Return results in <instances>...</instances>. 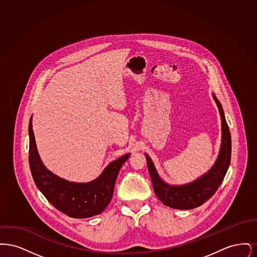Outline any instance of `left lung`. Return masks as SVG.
I'll return each instance as SVG.
<instances>
[{
  "instance_id": "8db88e82",
  "label": "left lung",
  "mask_w": 257,
  "mask_h": 257,
  "mask_svg": "<svg viewBox=\"0 0 257 257\" xmlns=\"http://www.w3.org/2000/svg\"><path fill=\"white\" fill-rule=\"evenodd\" d=\"M221 117V147L215 166L205 175L193 183L184 186H170L161 180L149 156L146 154L147 168L153 184V189L160 200L167 206L175 209H193L202 205L214 196L228 170L231 158V136L225 120L221 104L213 95Z\"/></svg>"
}]
</instances>
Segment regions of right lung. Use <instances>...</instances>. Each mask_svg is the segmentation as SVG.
<instances>
[{"mask_svg": "<svg viewBox=\"0 0 257 257\" xmlns=\"http://www.w3.org/2000/svg\"><path fill=\"white\" fill-rule=\"evenodd\" d=\"M29 135L31 172L37 188L50 203L68 217L76 219L89 218L104 211L110 203L117 174L129 154L110 163L96 180L86 184L73 183L56 176L43 166L37 153L32 117Z\"/></svg>", "mask_w": 257, "mask_h": 257, "instance_id": "1", "label": "right lung"}]
</instances>
